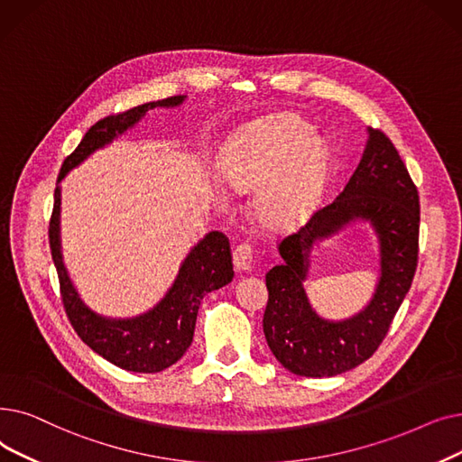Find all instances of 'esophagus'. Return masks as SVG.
Returning <instances> with one entry per match:
<instances>
[{
    "label": "esophagus",
    "mask_w": 462,
    "mask_h": 462,
    "mask_svg": "<svg viewBox=\"0 0 462 462\" xmlns=\"http://www.w3.org/2000/svg\"><path fill=\"white\" fill-rule=\"evenodd\" d=\"M254 257L255 252L250 245H238L233 252V263L238 273H250L254 267Z\"/></svg>",
    "instance_id": "esophagus-1"
}]
</instances>
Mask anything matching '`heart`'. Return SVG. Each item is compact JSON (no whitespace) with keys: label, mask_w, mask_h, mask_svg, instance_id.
I'll return each instance as SVG.
<instances>
[{"label":"heart","mask_w":462,"mask_h":462,"mask_svg":"<svg viewBox=\"0 0 462 462\" xmlns=\"http://www.w3.org/2000/svg\"><path fill=\"white\" fill-rule=\"evenodd\" d=\"M325 158V148L309 122L293 116L263 118L229 139L222 182L235 193L257 187V217L267 226H288L312 208Z\"/></svg>","instance_id":"heart-1"}]
</instances>
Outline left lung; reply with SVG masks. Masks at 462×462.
<instances>
[{
  "label": "left lung",
  "instance_id": "1",
  "mask_svg": "<svg viewBox=\"0 0 462 462\" xmlns=\"http://www.w3.org/2000/svg\"><path fill=\"white\" fill-rule=\"evenodd\" d=\"M356 218L370 221L381 245V278L375 295L356 317L321 319L305 297L310 252L318 239ZM420 248V195L397 148L380 129L368 127L363 158L337 199L310 222L285 236L282 265L267 273L269 302L263 333L274 357L297 376L328 378L365 363L382 340L410 291Z\"/></svg>",
  "mask_w": 462,
  "mask_h": 462
}]
</instances>
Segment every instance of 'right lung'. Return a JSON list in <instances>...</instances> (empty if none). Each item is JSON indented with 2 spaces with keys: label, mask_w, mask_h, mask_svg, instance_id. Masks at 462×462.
Instances as JSON below:
<instances>
[{
  "label": "right lung",
  "mask_w": 462,
  "mask_h": 462,
  "mask_svg": "<svg viewBox=\"0 0 462 462\" xmlns=\"http://www.w3.org/2000/svg\"><path fill=\"white\" fill-rule=\"evenodd\" d=\"M186 96H172L129 108L125 113L106 116L86 131L80 144L65 158L58 186L54 189V208L49 226V240L54 265L58 271L60 291L65 314L77 335L97 356L124 370L152 374L177 363L191 346L195 319L203 297L224 288L233 280V261L229 240L224 233L210 231L197 243L182 261L177 278L165 297L148 312L135 318H105L86 306L63 265L60 243V182L71 169L80 165L90 153L113 143L134 127L148 111L156 106H179Z\"/></svg>",
  "instance_id": "right-lung-1"
}]
</instances>
